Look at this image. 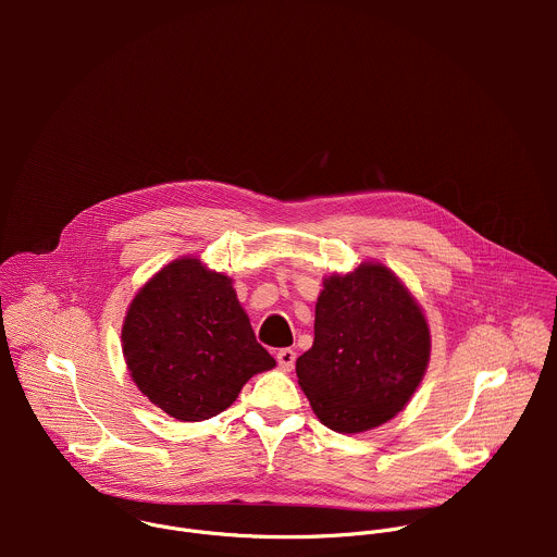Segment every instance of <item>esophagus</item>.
<instances>
[{
  "label": "esophagus",
  "mask_w": 557,
  "mask_h": 557,
  "mask_svg": "<svg viewBox=\"0 0 557 557\" xmlns=\"http://www.w3.org/2000/svg\"><path fill=\"white\" fill-rule=\"evenodd\" d=\"M295 359H297V355H295V350L293 348H282L280 352H277V363H280V368L282 370H293V366H295Z\"/></svg>",
  "instance_id": "esophagus-1"
}]
</instances>
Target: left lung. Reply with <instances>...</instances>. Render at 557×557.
I'll return each instance as SVG.
<instances>
[{
	"label": "left lung",
	"instance_id": "1",
	"mask_svg": "<svg viewBox=\"0 0 557 557\" xmlns=\"http://www.w3.org/2000/svg\"><path fill=\"white\" fill-rule=\"evenodd\" d=\"M430 361V329L412 293L383 264L331 275L314 306V342L295 372L326 428L357 434L412 399Z\"/></svg>",
	"mask_w": 557,
	"mask_h": 557
}]
</instances>
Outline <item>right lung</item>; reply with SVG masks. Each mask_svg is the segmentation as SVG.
<instances>
[{
    "label": "right lung",
    "mask_w": 557,
    "mask_h": 557,
    "mask_svg": "<svg viewBox=\"0 0 557 557\" xmlns=\"http://www.w3.org/2000/svg\"><path fill=\"white\" fill-rule=\"evenodd\" d=\"M121 339L138 389L178 421L220 414L253 374L275 366L231 277L198 258L174 260L136 293Z\"/></svg>",
    "instance_id": "right-lung-1"
}]
</instances>
